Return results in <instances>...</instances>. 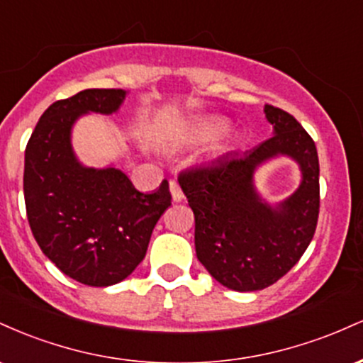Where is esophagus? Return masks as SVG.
<instances>
[{"instance_id":"1","label":"esophagus","mask_w":363,"mask_h":363,"mask_svg":"<svg viewBox=\"0 0 363 363\" xmlns=\"http://www.w3.org/2000/svg\"><path fill=\"white\" fill-rule=\"evenodd\" d=\"M170 194H172V201L174 203H181L182 199H184V193H182L177 182H174V181L170 182Z\"/></svg>"}]
</instances>
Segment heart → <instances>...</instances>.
<instances>
[{
  "mask_svg": "<svg viewBox=\"0 0 363 363\" xmlns=\"http://www.w3.org/2000/svg\"><path fill=\"white\" fill-rule=\"evenodd\" d=\"M225 133V124L216 119H203L191 124L186 131V140L194 145H206L218 140Z\"/></svg>",
  "mask_w": 363,
  "mask_h": 363,
  "instance_id": "b5f03b06",
  "label": "heart"
}]
</instances>
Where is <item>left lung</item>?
I'll list each match as a JSON object with an SVG mask.
<instances>
[{
    "label": "left lung",
    "mask_w": 363,
    "mask_h": 363,
    "mask_svg": "<svg viewBox=\"0 0 363 363\" xmlns=\"http://www.w3.org/2000/svg\"><path fill=\"white\" fill-rule=\"evenodd\" d=\"M264 114L272 138L179 176L194 213L196 256L220 285L235 291L262 290L289 273L309 247L319 216L314 141L289 112L264 106ZM280 156L299 165L301 184L289 199L269 203L257 191L255 172Z\"/></svg>",
    "instance_id": "left-lung-1"
}]
</instances>
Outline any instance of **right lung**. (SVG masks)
Listing matches in <instances>:
<instances>
[{"mask_svg": "<svg viewBox=\"0 0 363 363\" xmlns=\"http://www.w3.org/2000/svg\"><path fill=\"white\" fill-rule=\"evenodd\" d=\"M124 99L126 90L89 89L54 102L25 148L32 234L66 277L89 286L116 285L135 272L172 199L165 179L143 194L116 165L86 167L74 153V123L85 114H116Z\"/></svg>", "mask_w": 363, "mask_h": 363, "instance_id": "1", "label": "right lung"}]
</instances>
